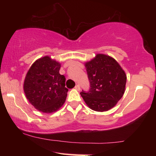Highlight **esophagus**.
I'll return each instance as SVG.
<instances>
[{
  "label": "esophagus",
  "instance_id": "1",
  "mask_svg": "<svg viewBox=\"0 0 156 156\" xmlns=\"http://www.w3.org/2000/svg\"><path fill=\"white\" fill-rule=\"evenodd\" d=\"M75 89H77V90H78V91H79L80 89V86L78 85V84H77V85L76 86V87H75Z\"/></svg>",
  "mask_w": 156,
  "mask_h": 156
}]
</instances>
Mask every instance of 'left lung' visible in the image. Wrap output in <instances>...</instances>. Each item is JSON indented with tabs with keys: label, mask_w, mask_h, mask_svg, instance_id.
I'll list each match as a JSON object with an SVG mask.
<instances>
[{
	"label": "left lung",
	"mask_w": 156,
	"mask_h": 156,
	"mask_svg": "<svg viewBox=\"0 0 156 156\" xmlns=\"http://www.w3.org/2000/svg\"><path fill=\"white\" fill-rule=\"evenodd\" d=\"M90 83L89 92L80 93L87 105L96 112H105L115 106L123 96L127 77L112 57L97 54L85 63Z\"/></svg>",
	"instance_id": "obj_1"
}]
</instances>
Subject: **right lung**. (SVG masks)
I'll return each instance as SVG.
<instances>
[{
  "mask_svg": "<svg viewBox=\"0 0 156 156\" xmlns=\"http://www.w3.org/2000/svg\"><path fill=\"white\" fill-rule=\"evenodd\" d=\"M60 67V63L46 55L36 61L27 73L23 84L25 94L39 112H56L66 101L68 89L65 77L59 73Z\"/></svg>",
  "mask_w": 156,
  "mask_h": 156,
  "instance_id": "1",
  "label": "right lung"
}]
</instances>
